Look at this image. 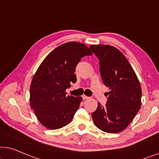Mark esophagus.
<instances>
[{"label":"esophagus","mask_w":159,"mask_h":159,"mask_svg":"<svg viewBox=\"0 0 159 159\" xmlns=\"http://www.w3.org/2000/svg\"><path fill=\"white\" fill-rule=\"evenodd\" d=\"M82 98H83V99H84V100H86V99H89V97H88V96H86V95H83L82 96Z\"/></svg>","instance_id":"obj_1"}]
</instances>
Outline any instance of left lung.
Segmentation results:
<instances>
[{
  "label": "left lung",
  "instance_id": "left-lung-1",
  "mask_svg": "<svg viewBox=\"0 0 159 159\" xmlns=\"http://www.w3.org/2000/svg\"><path fill=\"white\" fill-rule=\"evenodd\" d=\"M90 48L99 59L103 83L109 88L108 101L98 103L92 113L94 124L110 134L124 131L141 105V87L131 65L119 50L108 45H91Z\"/></svg>",
  "mask_w": 159,
  "mask_h": 159
}]
</instances>
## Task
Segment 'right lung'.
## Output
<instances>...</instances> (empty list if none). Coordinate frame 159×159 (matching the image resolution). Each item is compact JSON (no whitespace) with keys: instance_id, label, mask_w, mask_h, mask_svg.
I'll return each mask as SVG.
<instances>
[{"instance_id":"add662e5","label":"right lung","mask_w":159,"mask_h":159,"mask_svg":"<svg viewBox=\"0 0 159 159\" xmlns=\"http://www.w3.org/2000/svg\"><path fill=\"white\" fill-rule=\"evenodd\" d=\"M89 47L79 42H68L53 50L39 66L30 88V105L39 122L51 130L71 121L82 97L66 96L80 58L91 56Z\"/></svg>"}]
</instances>
